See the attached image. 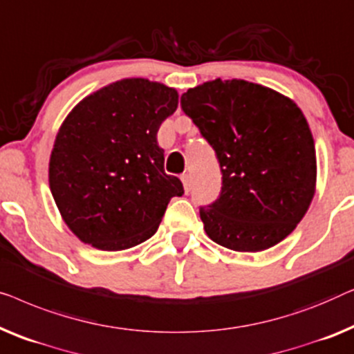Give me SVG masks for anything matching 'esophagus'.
I'll use <instances>...</instances> for the list:
<instances>
[{
	"instance_id": "obj_1",
	"label": "esophagus",
	"mask_w": 354,
	"mask_h": 354,
	"mask_svg": "<svg viewBox=\"0 0 354 354\" xmlns=\"http://www.w3.org/2000/svg\"><path fill=\"white\" fill-rule=\"evenodd\" d=\"M181 181H183L184 191H186V192H189V191H191L192 181H191V176H189V175H187V173H186V175H183V176H181Z\"/></svg>"
}]
</instances>
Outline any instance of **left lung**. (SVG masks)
<instances>
[{"label":"left lung","instance_id":"8db88e82","mask_svg":"<svg viewBox=\"0 0 354 354\" xmlns=\"http://www.w3.org/2000/svg\"><path fill=\"white\" fill-rule=\"evenodd\" d=\"M181 107L215 149L221 194L201 220L213 242L263 252L283 241L316 192L310 125L290 97L245 80H212L189 88Z\"/></svg>","mask_w":354,"mask_h":354}]
</instances>
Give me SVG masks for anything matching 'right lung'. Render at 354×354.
<instances>
[{
  "label": "right lung",
  "mask_w": 354,
  "mask_h": 354,
  "mask_svg": "<svg viewBox=\"0 0 354 354\" xmlns=\"http://www.w3.org/2000/svg\"><path fill=\"white\" fill-rule=\"evenodd\" d=\"M178 107V91L123 78L82 99L59 128L49 187L80 241L106 252L152 237L183 184L163 170L157 131Z\"/></svg>",
  "instance_id": "1"
}]
</instances>
